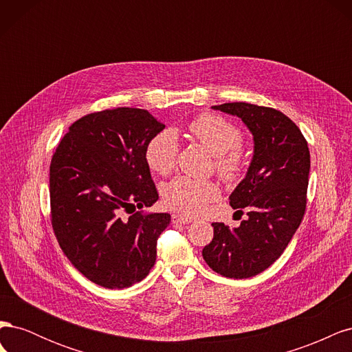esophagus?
I'll return each instance as SVG.
<instances>
[{
    "label": "esophagus",
    "mask_w": 352,
    "mask_h": 352,
    "mask_svg": "<svg viewBox=\"0 0 352 352\" xmlns=\"http://www.w3.org/2000/svg\"><path fill=\"white\" fill-rule=\"evenodd\" d=\"M192 221V219L185 217V216H180V214H172V223H180V225H188V223Z\"/></svg>",
    "instance_id": "34e87169"
}]
</instances>
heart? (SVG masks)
<instances>
[{
	"mask_svg": "<svg viewBox=\"0 0 352 352\" xmlns=\"http://www.w3.org/2000/svg\"><path fill=\"white\" fill-rule=\"evenodd\" d=\"M189 132L195 140L214 154V167L226 182H236L245 170V153L241 148L242 133L229 120L216 114H199L189 123ZM179 151L177 133L163 129L153 135L144 148L146 166L158 175L172 172ZM219 195L217 186L206 179L176 176L162 189L163 202L170 208L186 216H195Z\"/></svg>",
	"mask_w": 352,
	"mask_h": 352,
	"instance_id": "heart-1",
	"label": "heart"
}]
</instances>
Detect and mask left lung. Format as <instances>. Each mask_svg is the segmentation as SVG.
Masks as SVG:
<instances>
[{
    "instance_id": "8db88e82",
    "label": "left lung",
    "mask_w": 352,
    "mask_h": 352,
    "mask_svg": "<svg viewBox=\"0 0 352 352\" xmlns=\"http://www.w3.org/2000/svg\"><path fill=\"white\" fill-rule=\"evenodd\" d=\"M212 109L241 117L254 136V157L247 176L229 197L233 208L247 210L248 220L235 229L212 223L214 236L202 257L225 278L247 279L270 267L301 225L310 150L300 127L279 110L250 102Z\"/></svg>"
}]
</instances>
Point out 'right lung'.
<instances>
[{
    "instance_id": "right-lung-1",
    "label": "right lung",
    "mask_w": 352,
    "mask_h": 352,
    "mask_svg": "<svg viewBox=\"0 0 352 352\" xmlns=\"http://www.w3.org/2000/svg\"><path fill=\"white\" fill-rule=\"evenodd\" d=\"M164 124L142 109L83 116L63 136L50 166L51 225L60 248L85 278L109 289L141 282L157 257L167 212L144 148Z\"/></svg>"
}]
</instances>
